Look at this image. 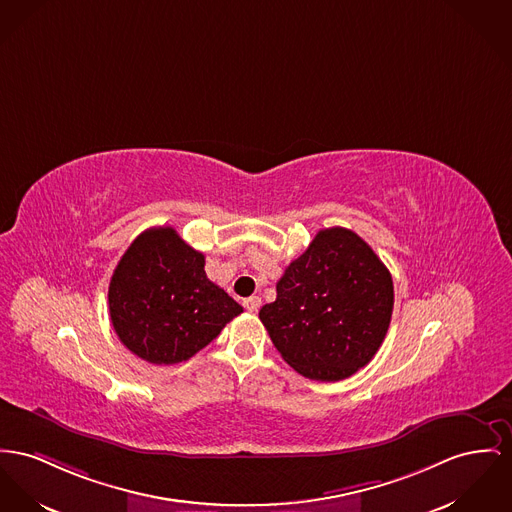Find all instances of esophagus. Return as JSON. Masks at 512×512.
<instances>
[{"mask_svg":"<svg viewBox=\"0 0 512 512\" xmlns=\"http://www.w3.org/2000/svg\"><path fill=\"white\" fill-rule=\"evenodd\" d=\"M242 305L248 312H258V308L262 307V299L260 297H248V299H244Z\"/></svg>","mask_w":512,"mask_h":512,"instance_id":"esophagus-1","label":"esophagus"}]
</instances>
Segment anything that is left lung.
Returning a JSON list of instances; mask_svg holds the SVG:
<instances>
[{"mask_svg":"<svg viewBox=\"0 0 512 512\" xmlns=\"http://www.w3.org/2000/svg\"><path fill=\"white\" fill-rule=\"evenodd\" d=\"M394 285L373 248L349 229L320 231L260 308L275 349L299 375L336 382L363 369L382 345Z\"/></svg>","mask_w":512,"mask_h":512,"instance_id":"obj_1","label":"left lung"}]
</instances>
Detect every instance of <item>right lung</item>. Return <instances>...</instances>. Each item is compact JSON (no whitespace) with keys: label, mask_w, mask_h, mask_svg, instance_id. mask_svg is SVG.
Masks as SVG:
<instances>
[{"label":"right lung","mask_w":512,"mask_h":512,"mask_svg":"<svg viewBox=\"0 0 512 512\" xmlns=\"http://www.w3.org/2000/svg\"><path fill=\"white\" fill-rule=\"evenodd\" d=\"M205 256L172 227L143 231L120 258L108 308L120 341L147 363L188 361L242 307L205 275Z\"/></svg>","instance_id":"obj_1"}]
</instances>
